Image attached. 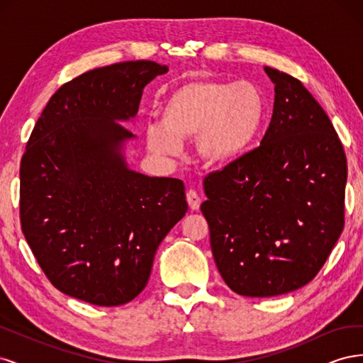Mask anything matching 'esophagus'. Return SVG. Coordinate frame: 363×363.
Returning <instances> with one entry per match:
<instances>
[{"label":"esophagus","instance_id":"34e87169","mask_svg":"<svg viewBox=\"0 0 363 363\" xmlns=\"http://www.w3.org/2000/svg\"><path fill=\"white\" fill-rule=\"evenodd\" d=\"M186 200H188V204L192 211H199L200 204H201V196L199 192H196L195 189H189L188 192H186Z\"/></svg>","mask_w":363,"mask_h":363}]
</instances>
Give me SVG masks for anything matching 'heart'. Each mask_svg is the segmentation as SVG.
<instances>
[{
    "label": "heart",
    "instance_id": "heart-1",
    "mask_svg": "<svg viewBox=\"0 0 363 363\" xmlns=\"http://www.w3.org/2000/svg\"><path fill=\"white\" fill-rule=\"evenodd\" d=\"M265 113V96L252 83L191 80L167 98L162 123L148 124L147 145L155 155L175 156L183 139L195 138L199 156L223 167L245 155Z\"/></svg>",
    "mask_w": 363,
    "mask_h": 363
}]
</instances>
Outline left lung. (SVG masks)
<instances>
[{
  "instance_id": "left-lung-1",
  "label": "left lung",
  "mask_w": 363,
  "mask_h": 363,
  "mask_svg": "<svg viewBox=\"0 0 363 363\" xmlns=\"http://www.w3.org/2000/svg\"><path fill=\"white\" fill-rule=\"evenodd\" d=\"M274 111L260 145L204 177L201 212L227 286L276 296L315 276L344 230L347 157L324 108L295 77L265 67Z\"/></svg>"
}]
</instances>
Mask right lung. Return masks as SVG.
Wrapping results in <instances>:
<instances>
[{"label":"right lung","mask_w":363,"mask_h":363,"mask_svg":"<svg viewBox=\"0 0 363 363\" xmlns=\"http://www.w3.org/2000/svg\"><path fill=\"white\" fill-rule=\"evenodd\" d=\"M168 72L136 60L62 84L33 128L19 169L21 228L54 288L121 306L147 286L157 247L188 212L179 179L130 171L123 150L144 87Z\"/></svg>","instance_id":"add662e5"}]
</instances>
